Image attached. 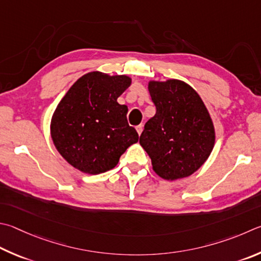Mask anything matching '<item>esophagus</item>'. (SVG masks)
<instances>
[{"label": "esophagus", "mask_w": 261, "mask_h": 261, "mask_svg": "<svg viewBox=\"0 0 261 261\" xmlns=\"http://www.w3.org/2000/svg\"><path fill=\"white\" fill-rule=\"evenodd\" d=\"M143 127H144V126L141 125V124H140V125H137V126H136V130H137V132H138V135H139V136L141 135V132H143Z\"/></svg>", "instance_id": "esophagus-1"}]
</instances>
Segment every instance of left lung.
Here are the masks:
<instances>
[{"mask_svg":"<svg viewBox=\"0 0 261 261\" xmlns=\"http://www.w3.org/2000/svg\"><path fill=\"white\" fill-rule=\"evenodd\" d=\"M156 114L146 122L139 143L161 178L176 180L201 168L215 145V127L204 102L178 80L148 84Z\"/></svg>","mask_w":261,"mask_h":261,"instance_id":"1","label":"left lung"}]
</instances>
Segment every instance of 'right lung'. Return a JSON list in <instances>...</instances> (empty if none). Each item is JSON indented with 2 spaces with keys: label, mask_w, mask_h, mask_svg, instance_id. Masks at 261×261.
I'll return each mask as SVG.
<instances>
[{
  "label": "right lung",
  "mask_w": 261,
  "mask_h": 261,
  "mask_svg": "<svg viewBox=\"0 0 261 261\" xmlns=\"http://www.w3.org/2000/svg\"><path fill=\"white\" fill-rule=\"evenodd\" d=\"M125 75H83L61 99L51 121V137L60 155L80 171L98 174L118 163L139 136L117 98L130 87Z\"/></svg>",
  "instance_id": "add662e5"
}]
</instances>
